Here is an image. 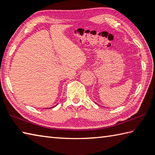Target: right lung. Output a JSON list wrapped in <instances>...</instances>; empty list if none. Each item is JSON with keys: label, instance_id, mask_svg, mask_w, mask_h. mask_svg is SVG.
<instances>
[{"label": "right lung", "instance_id": "obj_1", "mask_svg": "<svg viewBox=\"0 0 155 155\" xmlns=\"http://www.w3.org/2000/svg\"><path fill=\"white\" fill-rule=\"evenodd\" d=\"M57 106V104H56V105L55 106H54V107H49V109H52V108H54V107H56Z\"/></svg>", "mask_w": 155, "mask_h": 155}]
</instances>
